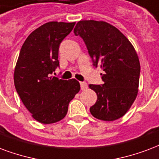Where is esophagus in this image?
<instances>
[{"label":"esophagus","mask_w":159,"mask_h":159,"mask_svg":"<svg viewBox=\"0 0 159 159\" xmlns=\"http://www.w3.org/2000/svg\"><path fill=\"white\" fill-rule=\"evenodd\" d=\"M80 85H81V89L82 90H86V89H88V84L85 82H81Z\"/></svg>","instance_id":"1"}]
</instances>
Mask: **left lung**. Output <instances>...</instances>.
Segmentation results:
<instances>
[{"mask_svg":"<svg viewBox=\"0 0 159 159\" xmlns=\"http://www.w3.org/2000/svg\"><path fill=\"white\" fill-rule=\"evenodd\" d=\"M74 34L83 39L93 66L103 70V84L89 86L98 97L92 116L105 121L120 118L138 93L141 66L134 47L119 29L102 21H79Z\"/></svg>","mask_w":159,"mask_h":159,"instance_id":"left-lung-1","label":"left lung"}]
</instances>
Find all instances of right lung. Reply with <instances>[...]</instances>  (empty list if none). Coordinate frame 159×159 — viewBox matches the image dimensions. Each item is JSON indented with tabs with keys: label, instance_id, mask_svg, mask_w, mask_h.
<instances>
[{
	"label": "right lung",
	"instance_id": "right-lung-1",
	"mask_svg": "<svg viewBox=\"0 0 159 159\" xmlns=\"http://www.w3.org/2000/svg\"><path fill=\"white\" fill-rule=\"evenodd\" d=\"M75 23L50 22L35 29L20 50L14 70V84L33 118L43 124L60 121L70 101L79 92L76 79L62 80L51 74L60 66V44Z\"/></svg>",
	"mask_w": 159,
	"mask_h": 159
}]
</instances>
